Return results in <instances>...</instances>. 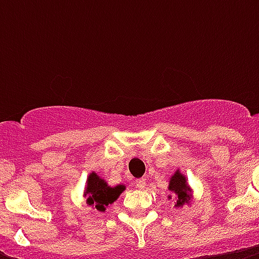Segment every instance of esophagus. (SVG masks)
<instances>
[{"instance_id":"34e87169","label":"esophagus","mask_w":259,"mask_h":259,"mask_svg":"<svg viewBox=\"0 0 259 259\" xmlns=\"http://www.w3.org/2000/svg\"><path fill=\"white\" fill-rule=\"evenodd\" d=\"M134 184H136V187H137V188L144 189L146 185V181H145V179H138V180H136V183H134Z\"/></svg>"}]
</instances>
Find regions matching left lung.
Wrapping results in <instances>:
<instances>
[{"label": "left lung", "instance_id": "left-lung-1", "mask_svg": "<svg viewBox=\"0 0 259 259\" xmlns=\"http://www.w3.org/2000/svg\"><path fill=\"white\" fill-rule=\"evenodd\" d=\"M168 191L170 192V195H168V199L175 200L176 208H181L183 205L189 204V201L192 200V188L189 187L187 177L180 172V169H177L170 176Z\"/></svg>", "mask_w": 259, "mask_h": 259}]
</instances>
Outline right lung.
Segmentation results:
<instances>
[{
  "instance_id": "right-lung-1",
  "label": "right lung",
  "mask_w": 259,
  "mask_h": 259,
  "mask_svg": "<svg viewBox=\"0 0 259 259\" xmlns=\"http://www.w3.org/2000/svg\"><path fill=\"white\" fill-rule=\"evenodd\" d=\"M125 191V185H115L110 187L105 179H102L95 172H91L87 177L86 187H84V197L86 203L93 209L99 212H105L106 207L113 204L119 195Z\"/></svg>"
}]
</instances>
